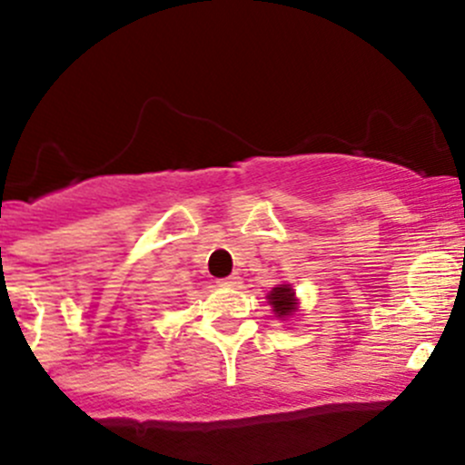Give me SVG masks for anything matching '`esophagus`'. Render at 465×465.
<instances>
[{
    "label": "esophagus",
    "instance_id": "34e87169",
    "mask_svg": "<svg viewBox=\"0 0 465 465\" xmlns=\"http://www.w3.org/2000/svg\"><path fill=\"white\" fill-rule=\"evenodd\" d=\"M218 283L223 285V288H236V285L241 283V279H238L236 274H232V276H227V279H220Z\"/></svg>",
    "mask_w": 465,
    "mask_h": 465
}]
</instances>
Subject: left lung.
<instances>
[{
  "instance_id": "1",
  "label": "left lung",
  "mask_w": 465,
  "mask_h": 465,
  "mask_svg": "<svg viewBox=\"0 0 465 465\" xmlns=\"http://www.w3.org/2000/svg\"><path fill=\"white\" fill-rule=\"evenodd\" d=\"M267 299H270L272 308H274V312L279 317H288L294 312V292L292 288H288V285H279V288H274Z\"/></svg>"
}]
</instances>
